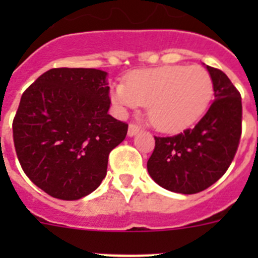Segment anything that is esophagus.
Masks as SVG:
<instances>
[{"label":"esophagus","mask_w":258,"mask_h":258,"mask_svg":"<svg viewBox=\"0 0 258 258\" xmlns=\"http://www.w3.org/2000/svg\"><path fill=\"white\" fill-rule=\"evenodd\" d=\"M140 131H141V127L138 126V125L134 124V122H131V124H129V129H127V136L129 137L136 136L137 133H140Z\"/></svg>","instance_id":"34e87169"}]
</instances>
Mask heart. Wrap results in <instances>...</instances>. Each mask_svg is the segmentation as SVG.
I'll list each match as a JSON object with an SVG mask.
<instances>
[{
  "label": "heart",
  "instance_id": "b5f03b06",
  "mask_svg": "<svg viewBox=\"0 0 258 258\" xmlns=\"http://www.w3.org/2000/svg\"><path fill=\"white\" fill-rule=\"evenodd\" d=\"M213 94L212 77L199 66H161L137 71L111 92L120 109L147 106L149 120L157 131L178 133L202 117Z\"/></svg>",
  "mask_w": 258,
  "mask_h": 258
}]
</instances>
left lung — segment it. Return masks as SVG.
<instances>
[{"label": "left lung", "mask_w": 258, "mask_h": 258, "mask_svg": "<svg viewBox=\"0 0 258 258\" xmlns=\"http://www.w3.org/2000/svg\"><path fill=\"white\" fill-rule=\"evenodd\" d=\"M214 101L194 127L173 137H155L147 170L159 186L197 194L217 182L234 160L241 136V97L229 77L207 66Z\"/></svg>", "instance_id": "left-lung-1"}]
</instances>
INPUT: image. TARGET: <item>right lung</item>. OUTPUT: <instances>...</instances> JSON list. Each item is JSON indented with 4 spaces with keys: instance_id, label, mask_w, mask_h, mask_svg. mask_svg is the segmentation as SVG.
Segmentation results:
<instances>
[{
    "instance_id": "obj_1",
    "label": "right lung",
    "mask_w": 258,
    "mask_h": 258,
    "mask_svg": "<svg viewBox=\"0 0 258 258\" xmlns=\"http://www.w3.org/2000/svg\"><path fill=\"white\" fill-rule=\"evenodd\" d=\"M106 76L95 68H51L23 93L14 146L27 177L50 197L93 192L106 177L109 152L126 137V122L108 115Z\"/></svg>"
}]
</instances>
